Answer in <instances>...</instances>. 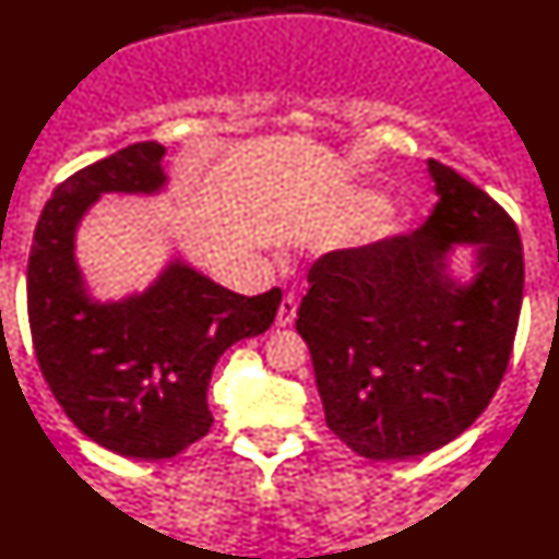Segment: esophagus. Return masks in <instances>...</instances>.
<instances>
[{
  "instance_id": "esophagus-1",
  "label": "esophagus",
  "mask_w": 559,
  "mask_h": 559,
  "mask_svg": "<svg viewBox=\"0 0 559 559\" xmlns=\"http://www.w3.org/2000/svg\"><path fill=\"white\" fill-rule=\"evenodd\" d=\"M294 317H296V296L294 294H286L284 299H281L275 324H278V328H288V324L294 322Z\"/></svg>"
}]
</instances>
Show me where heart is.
I'll list each match as a JSON object with an SVG mask.
<instances>
[{
  "label": "heart",
  "mask_w": 559,
  "mask_h": 559,
  "mask_svg": "<svg viewBox=\"0 0 559 559\" xmlns=\"http://www.w3.org/2000/svg\"><path fill=\"white\" fill-rule=\"evenodd\" d=\"M358 209H361L364 214H369V211L379 209V198L371 195V193H361V195H358Z\"/></svg>",
  "instance_id": "obj_1"
}]
</instances>
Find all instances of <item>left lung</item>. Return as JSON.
Returning a JSON list of instances; mask_svg holds the SVG:
<instances>
[{
  "label": "left lung",
  "instance_id": "left-lung-1",
  "mask_svg": "<svg viewBox=\"0 0 559 559\" xmlns=\"http://www.w3.org/2000/svg\"><path fill=\"white\" fill-rule=\"evenodd\" d=\"M438 203L420 229L309 267L296 330L309 345L324 423L366 459L447 447L506 377L524 299L515 222L483 188L428 159ZM454 241L478 245V278L445 275Z\"/></svg>",
  "mask_w": 559,
  "mask_h": 559
}]
</instances>
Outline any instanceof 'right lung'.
Masks as SVG:
<instances>
[{"mask_svg": "<svg viewBox=\"0 0 559 559\" xmlns=\"http://www.w3.org/2000/svg\"><path fill=\"white\" fill-rule=\"evenodd\" d=\"M157 141L118 150L53 190L27 260L35 358L67 418L108 451L169 459L211 430L206 392L222 353L265 332L281 288L242 296L173 263L150 292L92 304L74 263V229L100 193L162 188Z\"/></svg>", "mask_w": 559, "mask_h": 559, "instance_id": "add662e5", "label": "right lung"}]
</instances>
